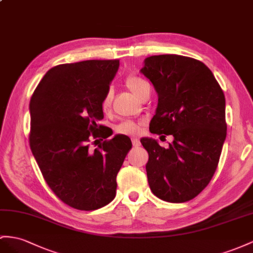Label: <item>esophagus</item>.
<instances>
[{"label":"esophagus","instance_id":"esophagus-1","mask_svg":"<svg viewBox=\"0 0 253 253\" xmlns=\"http://www.w3.org/2000/svg\"><path fill=\"white\" fill-rule=\"evenodd\" d=\"M132 145H133L134 147L140 146V141H139V139L133 138V139H132Z\"/></svg>","mask_w":253,"mask_h":253}]
</instances>
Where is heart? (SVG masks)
<instances>
[{
	"mask_svg": "<svg viewBox=\"0 0 253 253\" xmlns=\"http://www.w3.org/2000/svg\"><path fill=\"white\" fill-rule=\"evenodd\" d=\"M125 83H126V86L138 97H140L142 94H143V92L147 87H150V84H148L145 80L135 76L128 77ZM111 103H112V92L111 89H109L101 100L102 111H108L109 108L111 107ZM116 130H118L120 133H124V134H138L140 132V124L134 122H130V121L123 122L118 126V128H116Z\"/></svg>",
	"mask_w": 253,
	"mask_h": 253,
	"instance_id": "heart-1",
	"label": "heart"
}]
</instances>
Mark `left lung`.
Segmentation results:
<instances>
[{
    "instance_id": "left-lung-1",
    "label": "left lung",
    "mask_w": 253,
    "mask_h": 253,
    "mask_svg": "<svg viewBox=\"0 0 253 253\" xmlns=\"http://www.w3.org/2000/svg\"><path fill=\"white\" fill-rule=\"evenodd\" d=\"M140 71L158 95L150 131L174 138L168 148L153 138L141 139L148 153L150 188L167 202H187L217 169L226 137L224 94L211 69L191 57L153 55Z\"/></svg>"
}]
</instances>
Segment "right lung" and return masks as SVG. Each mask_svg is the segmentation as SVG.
I'll return each mask as SVG.
<instances>
[{"instance_id":"right-lung-1","label":"right lung","mask_w":253,"mask_h":253,"mask_svg":"<svg viewBox=\"0 0 253 253\" xmlns=\"http://www.w3.org/2000/svg\"><path fill=\"white\" fill-rule=\"evenodd\" d=\"M119 66V60L57 65L30 101L31 151L51 190L76 210L95 211L111 202L132 146L127 135L116 134L94 151L88 147L90 137L106 139L97 122L103 119L101 100Z\"/></svg>"}]
</instances>
